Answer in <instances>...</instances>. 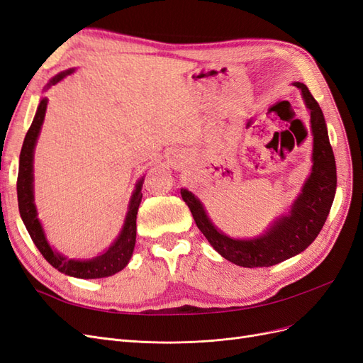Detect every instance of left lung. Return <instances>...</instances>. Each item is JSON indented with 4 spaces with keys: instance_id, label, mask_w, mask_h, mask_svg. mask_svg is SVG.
Here are the masks:
<instances>
[{
    "instance_id": "1",
    "label": "left lung",
    "mask_w": 363,
    "mask_h": 363,
    "mask_svg": "<svg viewBox=\"0 0 363 363\" xmlns=\"http://www.w3.org/2000/svg\"><path fill=\"white\" fill-rule=\"evenodd\" d=\"M294 86L301 91L306 107L311 112L313 164L301 194L286 215L276 219L262 236L235 239L212 224L203 204L192 192L180 191L200 232L219 255L239 267H272L304 251L320 235L335 199L336 163L323 111L306 84L294 83Z\"/></svg>"
}]
</instances>
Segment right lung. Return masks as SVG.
Listing matches in <instances>:
<instances>
[{
  "mask_svg": "<svg viewBox=\"0 0 363 363\" xmlns=\"http://www.w3.org/2000/svg\"><path fill=\"white\" fill-rule=\"evenodd\" d=\"M74 69H68L65 72L57 74L54 79L50 80L47 84V89L50 86L59 83L63 77L71 74ZM47 98H42L38 111L35 115V119L27 131L23 150H21L19 156V171H18V206L19 213L23 218L24 225L31 238L33 242L40 251V255L45 257V260L56 268L57 271L67 274V276L77 277V279H103L113 276V274L119 272L127 267V263L133 255L135 244H136V215L138 208L142 200V183L144 179H140L136 184V189L131 195V200L128 204V212L124 221V227L121 230L119 236L116 238L115 242L108 247L100 256H96L89 260H75V259H67L57 251H54L51 245L48 244L45 232H43L42 224L38 218V211L35 206V195H33V152H35L36 140L39 136V131L45 118L47 112Z\"/></svg>",
  "mask_w": 363,
  "mask_h": 363,
  "instance_id": "obj_1",
  "label": "right lung"
}]
</instances>
